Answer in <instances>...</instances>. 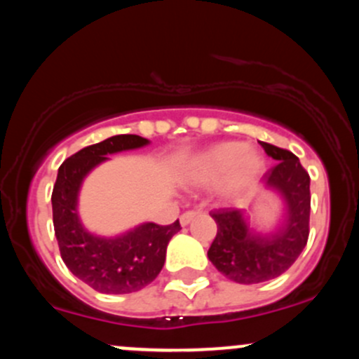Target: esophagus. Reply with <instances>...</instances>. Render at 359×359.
I'll list each match as a JSON object with an SVG mask.
<instances>
[{
  "label": "esophagus",
  "mask_w": 359,
  "mask_h": 359,
  "mask_svg": "<svg viewBox=\"0 0 359 359\" xmlns=\"http://www.w3.org/2000/svg\"><path fill=\"white\" fill-rule=\"evenodd\" d=\"M196 216H197L196 211H187V212H184L182 216H180V224H182V226L191 224V222L194 221V217H196Z\"/></svg>",
  "instance_id": "obj_1"
}]
</instances>
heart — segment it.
Instances as JSON below:
<instances>
[{
    "mask_svg": "<svg viewBox=\"0 0 359 359\" xmlns=\"http://www.w3.org/2000/svg\"><path fill=\"white\" fill-rule=\"evenodd\" d=\"M265 172V158L255 147L240 142H219L185 160L182 179L192 187L212 184L214 196L229 203L245 197Z\"/></svg>",
    "mask_w": 359,
    "mask_h": 359,
    "instance_id": "heart-1",
    "label": "heart"
}]
</instances>
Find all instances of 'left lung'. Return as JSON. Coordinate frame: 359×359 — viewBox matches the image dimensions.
<instances>
[{
	"instance_id": "left-lung-1",
	"label": "left lung",
	"mask_w": 359,
	"mask_h": 359,
	"mask_svg": "<svg viewBox=\"0 0 359 359\" xmlns=\"http://www.w3.org/2000/svg\"><path fill=\"white\" fill-rule=\"evenodd\" d=\"M277 165L263 177L269 191L282 197L285 216L273 231H257L241 209L211 212L217 224L208 257L226 278L243 285L277 278L306 248L311 216V177L292 151L259 142Z\"/></svg>"
}]
</instances>
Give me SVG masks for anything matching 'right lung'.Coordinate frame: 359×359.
Listing matches in <instances>:
<instances>
[{"instance_id": "obj_1", "label": "right lung", "mask_w": 359, "mask_h": 359, "mask_svg": "<svg viewBox=\"0 0 359 359\" xmlns=\"http://www.w3.org/2000/svg\"><path fill=\"white\" fill-rule=\"evenodd\" d=\"M138 135H116L82 148L59 168L52 192L53 229L60 257L77 278L101 294H131L151 283L163 269L167 245L180 231L170 226L143 222L118 236H100L86 229L79 217L82 182L108 155L147 147Z\"/></svg>"}]
</instances>
